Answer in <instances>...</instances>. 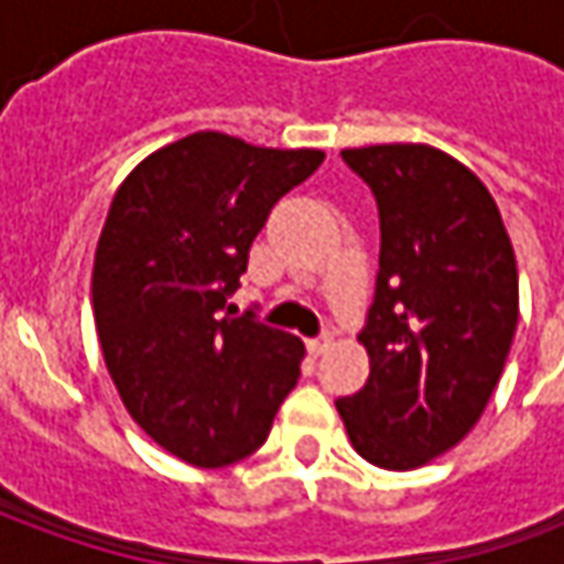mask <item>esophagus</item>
I'll return each instance as SVG.
<instances>
[{
  "label": "esophagus",
  "instance_id": "1",
  "mask_svg": "<svg viewBox=\"0 0 564 564\" xmlns=\"http://www.w3.org/2000/svg\"><path fill=\"white\" fill-rule=\"evenodd\" d=\"M333 348V336H319V338H307V351L319 358V355H326Z\"/></svg>",
  "mask_w": 564,
  "mask_h": 564
}]
</instances>
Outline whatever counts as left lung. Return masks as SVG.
I'll list each match as a JSON object with an SVG mask.
<instances>
[{
	"label": "left lung",
	"instance_id": "left-lung-1",
	"mask_svg": "<svg viewBox=\"0 0 564 564\" xmlns=\"http://www.w3.org/2000/svg\"><path fill=\"white\" fill-rule=\"evenodd\" d=\"M379 206V275L358 341L364 389L338 399L360 458L414 470L480 421L518 326V263L487 185L430 143L341 150Z\"/></svg>",
	"mask_w": 564,
	"mask_h": 564
}]
</instances>
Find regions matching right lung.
<instances>
[{
    "label": "right lung",
    "mask_w": 564,
    "mask_h": 564,
    "mask_svg": "<svg viewBox=\"0 0 564 564\" xmlns=\"http://www.w3.org/2000/svg\"><path fill=\"white\" fill-rule=\"evenodd\" d=\"M323 156L197 131L112 197L90 282L99 348L134 423L187 465L257 452L301 377L304 341L235 316L228 294L275 200Z\"/></svg>",
    "instance_id": "right-lung-1"
}]
</instances>
